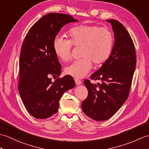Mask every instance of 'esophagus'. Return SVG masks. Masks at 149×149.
I'll return each mask as SVG.
<instances>
[{"label": "esophagus", "mask_w": 149, "mask_h": 149, "mask_svg": "<svg viewBox=\"0 0 149 149\" xmlns=\"http://www.w3.org/2000/svg\"><path fill=\"white\" fill-rule=\"evenodd\" d=\"M75 82L76 85H81L82 84V81L77 79H75Z\"/></svg>", "instance_id": "34e87169"}]
</instances>
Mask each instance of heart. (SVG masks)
<instances>
[{
  "mask_svg": "<svg viewBox=\"0 0 149 149\" xmlns=\"http://www.w3.org/2000/svg\"><path fill=\"white\" fill-rule=\"evenodd\" d=\"M70 39L56 36L53 40V49L56 56L62 61L71 59L72 46H81L80 60L74 61L65 68V73L72 77L81 79L87 75L92 68V62L100 65L108 60L113 46L112 33L104 27L83 25L72 28L68 31Z\"/></svg>",
  "mask_w": 149,
  "mask_h": 149,
  "instance_id": "1",
  "label": "heart"
}]
</instances>
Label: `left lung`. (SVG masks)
<instances>
[{
	"mask_svg": "<svg viewBox=\"0 0 149 149\" xmlns=\"http://www.w3.org/2000/svg\"><path fill=\"white\" fill-rule=\"evenodd\" d=\"M107 22L112 25L114 33L113 49L108 60L91 76L101 84L84 81L88 96L82 103L84 113L97 121L109 119L126 102L136 61L133 40L122 23L115 19Z\"/></svg>",
	"mask_w": 149,
	"mask_h": 149,
	"instance_id": "obj_1",
	"label": "left lung"
}]
</instances>
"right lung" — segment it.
<instances>
[{"label": "right lung", "mask_w": 149, "mask_h": 149, "mask_svg": "<svg viewBox=\"0 0 149 149\" xmlns=\"http://www.w3.org/2000/svg\"><path fill=\"white\" fill-rule=\"evenodd\" d=\"M70 15L49 13L30 28L24 40L19 57L18 91L23 104L37 119H46L58 111L63 93L73 88L70 75L58 78L61 65L53 49V40L60 29L70 22H77Z\"/></svg>", "instance_id": "add662e5"}]
</instances>
